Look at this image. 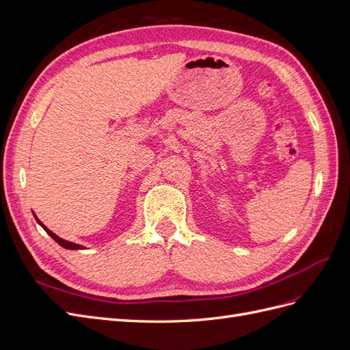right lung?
Listing matches in <instances>:
<instances>
[{"label": "right lung", "instance_id": "add662e5", "mask_svg": "<svg viewBox=\"0 0 350 350\" xmlns=\"http://www.w3.org/2000/svg\"><path fill=\"white\" fill-rule=\"evenodd\" d=\"M33 216H35V219H36V221H38V224L42 226V228H44L45 230H46V234L52 238V239H54L57 243H59V245L62 247V248H66V250H86V247H83V245H80V243H74V242H70V241H66V239H62V238H59L58 235H55L54 234V232H52V230H49L44 224H42V221L38 219V216L33 213Z\"/></svg>", "mask_w": 350, "mask_h": 350}]
</instances>
